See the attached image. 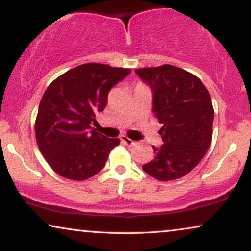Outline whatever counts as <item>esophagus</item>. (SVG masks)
<instances>
[{
    "instance_id": "obj_1",
    "label": "esophagus",
    "mask_w": 251,
    "mask_h": 251,
    "mask_svg": "<svg viewBox=\"0 0 251 251\" xmlns=\"http://www.w3.org/2000/svg\"><path fill=\"white\" fill-rule=\"evenodd\" d=\"M120 141H122L123 143H125V145H127V146L135 145V141H133L132 139H129L128 136H126V135H122V136H120Z\"/></svg>"
}]
</instances>
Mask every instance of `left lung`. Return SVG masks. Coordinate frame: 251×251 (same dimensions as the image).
Instances as JSON below:
<instances>
[{
  "label": "left lung",
  "mask_w": 251,
  "mask_h": 251,
  "mask_svg": "<svg viewBox=\"0 0 251 251\" xmlns=\"http://www.w3.org/2000/svg\"><path fill=\"white\" fill-rule=\"evenodd\" d=\"M135 73L151 87L152 112L164 142L152 147L155 157L142 170L159 181L186 176L205 156L212 140L213 106L209 91L198 76L164 64Z\"/></svg>",
  "instance_id": "obj_1"
}]
</instances>
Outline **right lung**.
I'll use <instances>...</instances> for the list:
<instances>
[{"mask_svg": "<svg viewBox=\"0 0 251 251\" xmlns=\"http://www.w3.org/2000/svg\"><path fill=\"white\" fill-rule=\"evenodd\" d=\"M131 69L87 63L69 70L48 86L35 119V138L57 175L82 181L104 168L119 139L106 138L92 124L108 103L109 91Z\"/></svg>", "mask_w": 251, "mask_h": 251, "instance_id": "add662e5", "label": "right lung"}]
</instances>
